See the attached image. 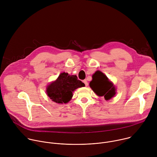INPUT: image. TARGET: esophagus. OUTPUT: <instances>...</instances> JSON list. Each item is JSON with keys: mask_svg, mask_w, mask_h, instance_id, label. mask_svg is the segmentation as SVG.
I'll use <instances>...</instances> for the list:
<instances>
[{"mask_svg": "<svg viewBox=\"0 0 157 157\" xmlns=\"http://www.w3.org/2000/svg\"><path fill=\"white\" fill-rule=\"evenodd\" d=\"M83 82L84 83V84H85V86H86V87L88 86V82H87V81L86 79H84V80L83 81Z\"/></svg>", "mask_w": 157, "mask_h": 157, "instance_id": "obj_1", "label": "esophagus"}]
</instances>
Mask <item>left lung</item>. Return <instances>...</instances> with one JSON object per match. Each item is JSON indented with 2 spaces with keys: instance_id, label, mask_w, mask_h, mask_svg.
<instances>
[{
  "instance_id": "left-lung-1",
  "label": "left lung",
  "mask_w": 157,
  "mask_h": 157,
  "mask_svg": "<svg viewBox=\"0 0 157 157\" xmlns=\"http://www.w3.org/2000/svg\"><path fill=\"white\" fill-rule=\"evenodd\" d=\"M89 86L98 96H104L106 101L113 98L116 93L114 84L100 71H97L93 75V79L89 82Z\"/></svg>"
}]
</instances>
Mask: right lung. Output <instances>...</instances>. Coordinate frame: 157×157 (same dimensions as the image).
Here are the masks:
<instances>
[{
	"instance_id": "obj_1",
	"label": "right lung",
	"mask_w": 157,
	"mask_h": 157,
	"mask_svg": "<svg viewBox=\"0 0 157 157\" xmlns=\"http://www.w3.org/2000/svg\"><path fill=\"white\" fill-rule=\"evenodd\" d=\"M85 84L79 80L76 75H70L67 73H61L56 81L47 87L48 96L55 102L68 103L73 97V92Z\"/></svg>"
}]
</instances>
